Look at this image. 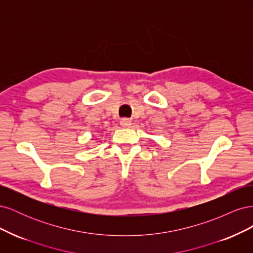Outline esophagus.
<instances>
[{
	"label": "esophagus",
	"mask_w": 253,
	"mask_h": 253,
	"mask_svg": "<svg viewBox=\"0 0 253 253\" xmlns=\"http://www.w3.org/2000/svg\"><path fill=\"white\" fill-rule=\"evenodd\" d=\"M120 126L122 127H131L132 126V121L129 119H126V118H124L120 120Z\"/></svg>",
	"instance_id": "obj_1"
}]
</instances>
